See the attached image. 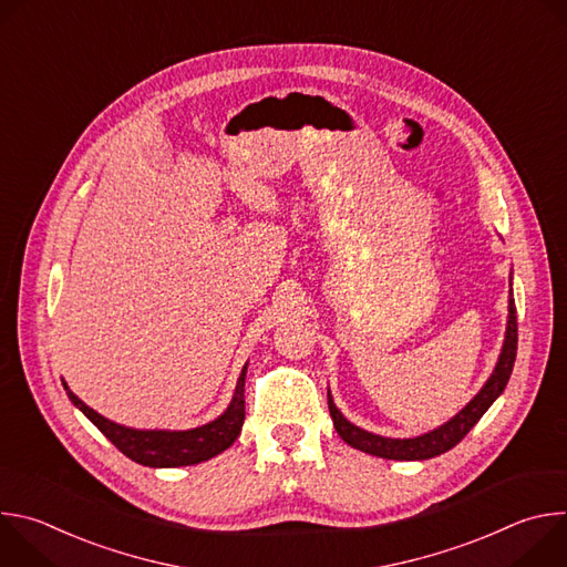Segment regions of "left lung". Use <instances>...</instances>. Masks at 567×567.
Masks as SVG:
<instances>
[{"instance_id":"left-lung-1","label":"left lung","mask_w":567,"mask_h":567,"mask_svg":"<svg viewBox=\"0 0 567 567\" xmlns=\"http://www.w3.org/2000/svg\"><path fill=\"white\" fill-rule=\"evenodd\" d=\"M516 348H518V320H516V302L509 291L507 337H505V346H503L498 365H496L494 374L489 377V381L484 383V388L466 403V406L451 422H446L444 426H440L426 435L413 437V440H390V437L372 435V433L350 424L341 415V411L334 406L332 394H328V406H330V415L334 420V429L341 435V440L348 442L352 449H359L363 453L385 457V460H429V457L442 455L464 440V435L477 424V420L487 413V409L505 390V385L512 377L514 361H516Z\"/></svg>"}]
</instances>
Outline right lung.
<instances>
[{
    "label": "right lung",
    "mask_w": 567,
    "mask_h": 567,
    "mask_svg": "<svg viewBox=\"0 0 567 567\" xmlns=\"http://www.w3.org/2000/svg\"><path fill=\"white\" fill-rule=\"evenodd\" d=\"M245 377L247 365L237 379V388L233 394L230 406L219 415L215 422L204 424L190 431H134L121 424H114L90 409L85 401H80L66 385L69 399L83 411L90 422L130 460L143 466H188L215 457L217 453L226 451L239 435L241 424H245Z\"/></svg>",
    "instance_id": "obj_1"
}]
</instances>
